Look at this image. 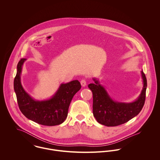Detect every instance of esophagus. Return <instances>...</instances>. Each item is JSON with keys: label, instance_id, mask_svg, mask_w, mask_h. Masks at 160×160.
<instances>
[{"label": "esophagus", "instance_id": "1", "mask_svg": "<svg viewBox=\"0 0 160 160\" xmlns=\"http://www.w3.org/2000/svg\"><path fill=\"white\" fill-rule=\"evenodd\" d=\"M81 84L82 87H85L86 86V81L85 79H82L81 81Z\"/></svg>", "mask_w": 160, "mask_h": 160}]
</instances>
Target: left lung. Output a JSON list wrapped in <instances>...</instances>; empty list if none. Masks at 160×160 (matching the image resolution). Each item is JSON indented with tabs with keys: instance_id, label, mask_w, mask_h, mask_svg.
<instances>
[{
	"instance_id": "left-lung-1",
	"label": "left lung",
	"mask_w": 160,
	"mask_h": 160,
	"mask_svg": "<svg viewBox=\"0 0 160 160\" xmlns=\"http://www.w3.org/2000/svg\"><path fill=\"white\" fill-rule=\"evenodd\" d=\"M143 88L140 95L132 102L114 100L98 79L93 78L94 83L88 85L93 93V114L98 122L106 126H116L132 119L142 110L145 100L147 79L142 71Z\"/></svg>"
}]
</instances>
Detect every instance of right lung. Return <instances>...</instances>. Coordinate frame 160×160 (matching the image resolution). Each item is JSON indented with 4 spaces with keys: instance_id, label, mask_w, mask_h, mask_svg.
Listing matches in <instances>:
<instances>
[{
    "instance_id": "1",
    "label": "right lung",
    "mask_w": 160,
    "mask_h": 160,
    "mask_svg": "<svg viewBox=\"0 0 160 160\" xmlns=\"http://www.w3.org/2000/svg\"><path fill=\"white\" fill-rule=\"evenodd\" d=\"M26 59H22L17 65L14 79V90L20 111L28 119L39 124L52 126L63 122L68 116L69 107L74 95L80 90L78 80L62 83L49 98L36 100L28 93L21 82L23 64Z\"/></svg>"
}]
</instances>
